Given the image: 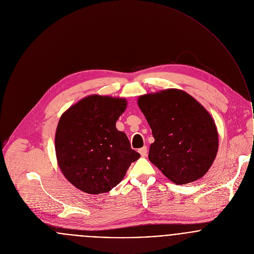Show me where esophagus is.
I'll use <instances>...</instances> for the list:
<instances>
[{"instance_id":"34e87169","label":"esophagus","mask_w":254,"mask_h":254,"mask_svg":"<svg viewBox=\"0 0 254 254\" xmlns=\"http://www.w3.org/2000/svg\"><path fill=\"white\" fill-rule=\"evenodd\" d=\"M139 153L141 154V156L142 157H146L147 156V154H148V148L145 146V147H143V148H141L140 150H139Z\"/></svg>"}]
</instances>
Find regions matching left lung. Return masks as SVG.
<instances>
[{
	"label": "left lung",
	"mask_w": 254,
	"mask_h": 254,
	"mask_svg": "<svg viewBox=\"0 0 254 254\" xmlns=\"http://www.w3.org/2000/svg\"><path fill=\"white\" fill-rule=\"evenodd\" d=\"M138 105L155 138L150 162L176 184L204 176L219 148L210 113L190 94L176 88L141 95Z\"/></svg>",
	"instance_id": "8db88e82"
}]
</instances>
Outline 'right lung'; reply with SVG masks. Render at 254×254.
I'll return each mask as SVG.
<instances>
[{
	"mask_svg": "<svg viewBox=\"0 0 254 254\" xmlns=\"http://www.w3.org/2000/svg\"><path fill=\"white\" fill-rule=\"evenodd\" d=\"M126 106L125 98L92 94L72 105L59 120L55 135L58 166L85 193L110 191L140 158L126 134L116 128Z\"/></svg>",
	"mask_w": 254,
	"mask_h": 254,
	"instance_id": "obj_1",
	"label": "right lung"
}]
</instances>
